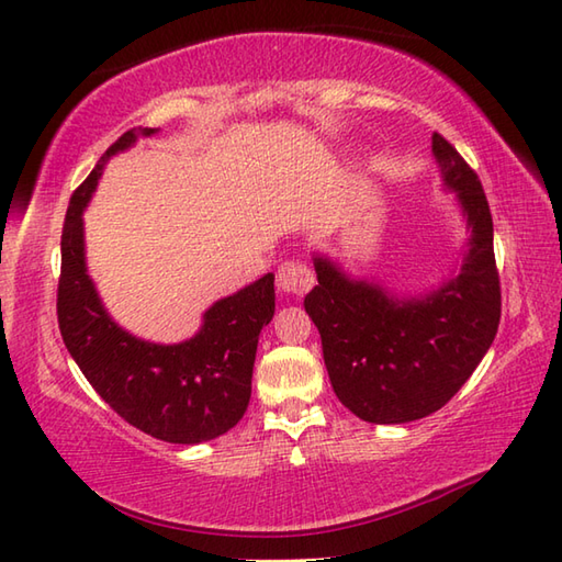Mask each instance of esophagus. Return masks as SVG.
<instances>
[{
	"label": "esophagus",
	"mask_w": 562,
	"mask_h": 562,
	"mask_svg": "<svg viewBox=\"0 0 562 562\" xmlns=\"http://www.w3.org/2000/svg\"><path fill=\"white\" fill-rule=\"evenodd\" d=\"M314 288V272L302 260H288L278 268V290L282 294L302 296Z\"/></svg>",
	"instance_id": "esophagus-1"
}]
</instances>
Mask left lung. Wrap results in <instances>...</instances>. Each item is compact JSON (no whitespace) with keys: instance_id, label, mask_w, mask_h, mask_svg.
<instances>
[{"instance_id":"1","label":"left lung","mask_w":562,"mask_h":562,"mask_svg":"<svg viewBox=\"0 0 562 562\" xmlns=\"http://www.w3.org/2000/svg\"><path fill=\"white\" fill-rule=\"evenodd\" d=\"M432 154L471 232L453 278L420 296H396L314 256L318 284L304 308L321 333L333 391L364 423L401 425L439 411L481 364L499 326L493 217L483 186L437 133Z\"/></svg>"}]
</instances>
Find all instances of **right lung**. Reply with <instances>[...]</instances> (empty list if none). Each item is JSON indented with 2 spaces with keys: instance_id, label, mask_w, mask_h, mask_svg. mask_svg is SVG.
Masks as SVG:
<instances>
[{
  "instance_id": "right-lung-1",
  "label": "right lung",
  "mask_w": 562,
  "mask_h": 562,
  "mask_svg": "<svg viewBox=\"0 0 562 562\" xmlns=\"http://www.w3.org/2000/svg\"><path fill=\"white\" fill-rule=\"evenodd\" d=\"M154 133L159 130L125 133L71 195L63 229L57 324L81 374L123 420L171 445H200L229 432L248 408L258 336L274 314V274H262L214 302L202 314L200 330L183 342L142 340L109 316L87 272L81 214L105 161Z\"/></svg>"
}]
</instances>
